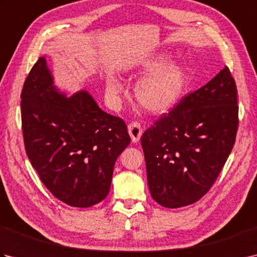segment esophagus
I'll return each instance as SVG.
<instances>
[{
	"instance_id": "esophagus-1",
	"label": "esophagus",
	"mask_w": 257,
	"mask_h": 257,
	"mask_svg": "<svg viewBox=\"0 0 257 257\" xmlns=\"http://www.w3.org/2000/svg\"><path fill=\"white\" fill-rule=\"evenodd\" d=\"M128 133L132 137V140L134 144H137L140 140L141 136L144 134V129L140 127V124L138 122H132L128 124Z\"/></svg>"
}]
</instances>
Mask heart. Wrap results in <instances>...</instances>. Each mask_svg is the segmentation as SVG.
<instances>
[{
	"label": "heart",
	"instance_id": "b5f03b06",
	"mask_svg": "<svg viewBox=\"0 0 257 257\" xmlns=\"http://www.w3.org/2000/svg\"><path fill=\"white\" fill-rule=\"evenodd\" d=\"M165 54L147 59L138 67L146 73L135 86V97L139 105L151 114H162L177 105L185 88V72L181 65L168 62ZM122 94L120 81L108 76L106 96L112 106H118Z\"/></svg>",
	"mask_w": 257,
	"mask_h": 257
}]
</instances>
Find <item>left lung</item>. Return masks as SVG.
<instances>
[{
	"mask_svg": "<svg viewBox=\"0 0 257 257\" xmlns=\"http://www.w3.org/2000/svg\"><path fill=\"white\" fill-rule=\"evenodd\" d=\"M237 125L236 85L225 66L141 137L154 200L171 209L199 201L224 167Z\"/></svg>",
	"mask_w": 257,
	"mask_h": 257,
	"instance_id": "left-lung-1",
	"label": "left lung"
}]
</instances>
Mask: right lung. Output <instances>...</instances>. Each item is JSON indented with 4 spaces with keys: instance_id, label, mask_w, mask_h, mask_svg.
Returning a JSON list of instances; mask_svg holds the SVG:
<instances>
[{
    "instance_id": "obj_1",
    "label": "right lung",
    "mask_w": 257,
    "mask_h": 257,
    "mask_svg": "<svg viewBox=\"0 0 257 257\" xmlns=\"http://www.w3.org/2000/svg\"><path fill=\"white\" fill-rule=\"evenodd\" d=\"M21 99L25 150L41 181L70 206L99 203L132 141L123 120L103 111L87 90H59L44 56L26 77Z\"/></svg>"
}]
</instances>
